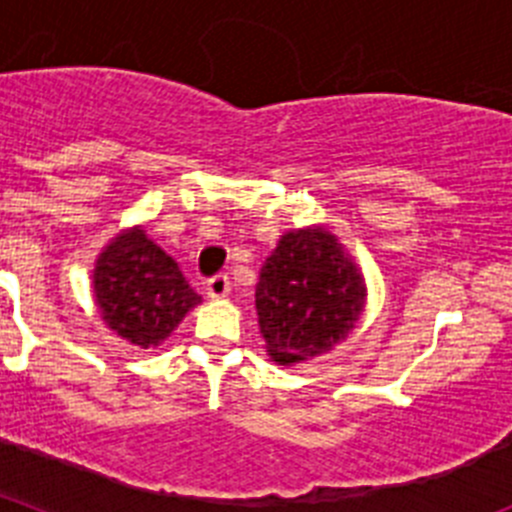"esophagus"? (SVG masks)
Wrapping results in <instances>:
<instances>
[{"label": "esophagus", "instance_id": "1", "mask_svg": "<svg viewBox=\"0 0 512 512\" xmlns=\"http://www.w3.org/2000/svg\"><path fill=\"white\" fill-rule=\"evenodd\" d=\"M228 292H230V282L225 274H217V277L207 279L205 295L210 297V300H223V297H228Z\"/></svg>", "mask_w": 512, "mask_h": 512}]
</instances>
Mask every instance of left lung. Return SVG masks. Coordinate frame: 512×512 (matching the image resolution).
I'll list each match as a JSON object with an SVG mask.
<instances>
[{
  "label": "left lung",
  "instance_id": "1",
  "mask_svg": "<svg viewBox=\"0 0 512 512\" xmlns=\"http://www.w3.org/2000/svg\"><path fill=\"white\" fill-rule=\"evenodd\" d=\"M364 305V274L325 225L287 230L256 282L266 354L282 366L333 351L351 336Z\"/></svg>",
  "mask_w": 512,
  "mask_h": 512
}]
</instances>
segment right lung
I'll list each match as a JSON object with an SVG mask.
<instances>
[{
    "instance_id": "obj_1",
    "label": "right lung",
    "mask_w": 512,
    "mask_h": 512,
    "mask_svg": "<svg viewBox=\"0 0 512 512\" xmlns=\"http://www.w3.org/2000/svg\"><path fill=\"white\" fill-rule=\"evenodd\" d=\"M92 292L104 325L135 348L166 341L202 297L140 225L112 238L94 261Z\"/></svg>"
}]
</instances>
